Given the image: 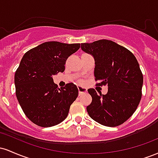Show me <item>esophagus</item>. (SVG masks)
<instances>
[{"label": "esophagus", "mask_w": 158, "mask_h": 158, "mask_svg": "<svg viewBox=\"0 0 158 158\" xmlns=\"http://www.w3.org/2000/svg\"><path fill=\"white\" fill-rule=\"evenodd\" d=\"M78 90H79V95H81V94H82L85 93V92H87V88H82V87H80V86L78 87Z\"/></svg>", "instance_id": "esophagus-1"}]
</instances>
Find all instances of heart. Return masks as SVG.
I'll use <instances>...</instances> for the list:
<instances>
[{"label": "heart", "instance_id": "heart-1", "mask_svg": "<svg viewBox=\"0 0 158 158\" xmlns=\"http://www.w3.org/2000/svg\"><path fill=\"white\" fill-rule=\"evenodd\" d=\"M79 82H80V83H81V81H79Z\"/></svg>", "mask_w": 158, "mask_h": 158}]
</instances>
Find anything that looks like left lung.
I'll list each match as a JSON object with an SVG mask.
<instances>
[{
	"label": "left lung",
	"instance_id": "obj_1",
	"mask_svg": "<svg viewBox=\"0 0 158 158\" xmlns=\"http://www.w3.org/2000/svg\"><path fill=\"white\" fill-rule=\"evenodd\" d=\"M81 48L94 56L97 85L108 87L106 95L88 90L92 102L87 111L103 126L123 124L135 113L142 97L143 77L138 61L130 50L110 40L82 43Z\"/></svg>",
	"mask_w": 158,
	"mask_h": 158
}]
</instances>
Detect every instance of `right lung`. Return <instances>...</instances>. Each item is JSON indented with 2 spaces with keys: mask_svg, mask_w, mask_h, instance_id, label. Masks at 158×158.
Listing matches in <instances>:
<instances>
[{
  "mask_svg": "<svg viewBox=\"0 0 158 158\" xmlns=\"http://www.w3.org/2000/svg\"><path fill=\"white\" fill-rule=\"evenodd\" d=\"M80 44L48 41L28 50L15 73V94L23 113L41 127H51L66 119L79 94L73 83L59 88L52 75L64 71L68 58Z\"/></svg>",
  "mask_w": 158,
  "mask_h": 158,
  "instance_id": "right-lung-1",
  "label": "right lung"
}]
</instances>
